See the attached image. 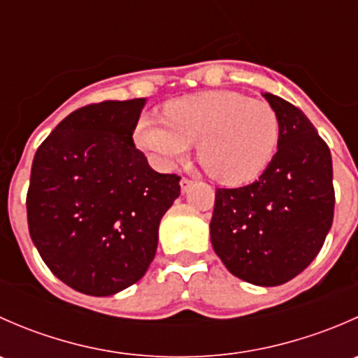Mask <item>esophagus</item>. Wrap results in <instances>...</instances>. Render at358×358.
Segmentation results:
<instances>
[{"mask_svg": "<svg viewBox=\"0 0 358 358\" xmlns=\"http://www.w3.org/2000/svg\"><path fill=\"white\" fill-rule=\"evenodd\" d=\"M192 180L190 178H185V176H183L182 180H180V189H182V192L185 194V192H189L190 190V187H192Z\"/></svg>", "mask_w": 358, "mask_h": 358, "instance_id": "34e87169", "label": "esophagus"}]
</instances>
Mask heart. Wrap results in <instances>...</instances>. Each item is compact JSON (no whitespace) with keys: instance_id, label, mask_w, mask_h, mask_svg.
Returning a JSON list of instances; mask_svg holds the SVG:
<instances>
[{"instance_id":"obj_1","label":"heart","mask_w":358,"mask_h":358,"mask_svg":"<svg viewBox=\"0 0 358 358\" xmlns=\"http://www.w3.org/2000/svg\"><path fill=\"white\" fill-rule=\"evenodd\" d=\"M162 121L147 115L135 126V142L159 164L183 161L197 143V161L223 185L258 178L275 156L280 128L275 110L263 100L229 90L171 100Z\"/></svg>"}]
</instances>
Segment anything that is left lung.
Here are the masks:
<instances>
[{
    "instance_id": "left-lung-1",
    "label": "left lung",
    "mask_w": 358,
    "mask_h": 358,
    "mask_svg": "<svg viewBox=\"0 0 358 358\" xmlns=\"http://www.w3.org/2000/svg\"><path fill=\"white\" fill-rule=\"evenodd\" d=\"M263 96L279 119L275 156L256 182L216 189L209 229L230 273L270 287L294 279L319 255L336 199L327 143L298 107Z\"/></svg>"
}]
</instances>
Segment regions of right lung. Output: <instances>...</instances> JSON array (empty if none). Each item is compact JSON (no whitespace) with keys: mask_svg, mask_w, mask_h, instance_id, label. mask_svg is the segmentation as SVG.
<instances>
[{"mask_svg":"<svg viewBox=\"0 0 358 358\" xmlns=\"http://www.w3.org/2000/svg\"><path fill=\"white\" fill-rule=\"evenodd\" d=\"M145 99L71 112L36 150L29 234L53 275L90 296L138 282L156 256L159 223L180 176L154 171L133 143Z\"/></svg>","mask_w":358,"mask_h":358,"instance_id":"1","label":"right lung"}]
</instances>
